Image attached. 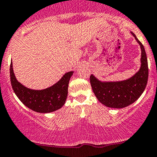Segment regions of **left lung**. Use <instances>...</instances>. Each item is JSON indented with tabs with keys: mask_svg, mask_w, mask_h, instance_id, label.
<instances>
[{
	"mask_svg": "<svg viewBox=\"0 0 157 157\" xmlns=\"http://www.w3.org/2000/svg\"><path fill=\"white\" fill-rule=\"evenodd\" d=\"M140 46V69L131 78L117 82H102L91 74L90 83L98 100L108 108H123L136 101L145 90L148 80L147 54L142 43L131 32Z\"/></svg>",
	"mask_w": 157,
	"mask_h": 157,
	"instance_id": "obj_1",
	"label": "left lung"
}]
</instances>
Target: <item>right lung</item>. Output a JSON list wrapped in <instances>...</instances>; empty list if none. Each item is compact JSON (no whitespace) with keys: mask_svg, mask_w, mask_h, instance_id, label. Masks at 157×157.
Wrapping results in <instances>:
<instances>
[{"mask_svg":"<svg viewBox=\"0 0 157 157\" xmlns=\"http://www.w3.org/2000/svg\"><path fill=\"white\" fill-rule=\"evenodd\" d=\"M73 71L66 72L52 86L42 90L30 89L18 82L14 75L13 63H10V82L15 94L29 109L38 113H50L59 109L66 103L68 87Z\"/></svg>","mask_w":157,"mask_h":157,"instance_id":"right-lung-1","label":"right lung"}]
</instances>
